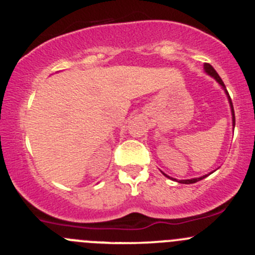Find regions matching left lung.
Listing matches in <instances>:
<instances>
[{
	"label": "left lung",
	"mask_w": 255,
	"mask_h": 255,
	"mask_svg": "<svg viewBox=\"0 0 255 255\" xmlns=\"http://www.w3.org/2000/svg\"><path fill=\"white\" fill-rule=\"evenodd\" d=\"M204 71H206V72L208 73L209 76H212V77H213L214 80H216L217 82H218L219 85L222 86V88H223V90H224V92H226L227 97H228V101H229V105H231L232 118H233V127H234V126H236V116H234V108H233V103H232L231 96H229L228 91L226 90V86H224L223 81H222V78L219 77V75H218V73H217V71L214 70V68L212 67V66L209 65V63H204ZM163 174H164V173H163ZM164 175H165V177H168L167 174H164ZM207 175H209V174H207ZM207 175H203V177H199V178H193V179H184V180H178V182H179V183H183V184H192V183H197V182H198V180H202V179H204V178H206ZM168 178H170V177H168ZM172 179H173V178H172Z\"/></svg>",
	"instance_id": "1"
}]
</instances>
